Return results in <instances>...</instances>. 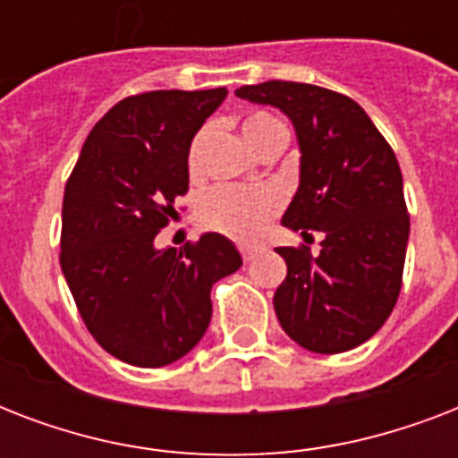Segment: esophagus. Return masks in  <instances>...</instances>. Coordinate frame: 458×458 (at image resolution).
<instances>
[{
  "label": "esophagus",
  "mask_w": 458,
  "mask_h": 458,
  "mask_svg": "<svg viewBox=\"0 0 458 458\" xmlns=\"http://www.w3.org/2000/svg\"><path fill=\"white\" fill-rule=\"evenodd\" d=\"M240 254H242L244 264H250L251 259L257 257V250H254V247H250V244H240Z\"/></svg>",
  "instance_id": "esophagus-1"
}]
</instances>
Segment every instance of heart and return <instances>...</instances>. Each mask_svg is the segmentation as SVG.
Masks as SVG:
<instances>
[{
  "instance_id": "b5f03b06",
  "label": "heart",
  "mask_w": 458,
  "mask_h": 458,
  "mask_svg": "<svg viewBox=\"0 0 458 458\" xmlns=\"http://www.w3.org/2000/svg\"><path fill=\"white\" fill-rule=\"evenodd\" d=\"M244 138L254 149L264 140H268L276 132H287L280 118H276L268 111H254L244 118L242 123ZM211 128H201L194 135L190 152H187V165L190 171L197 173L201 164V152L207 145ZM280 211V194L273 187H240V185H218L208 190L199 201L197 216L204 228L216 230L221 235H228L233 240L251 242L264 235L266 225L273 216Z\"/></svg>"
}]
</instances>
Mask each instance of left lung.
<instances>
[{
  "label": "left lung",
  "mask_w": 458,
  "mask_h": 458,
  "mask_svg": "<svg viewBox=\"0 0 458 458\" xmlns=\"http://www.w3.org/2000/svg\"><path fill=\"white\" fill-rule=\"evenodd\" d=\"M237 97L278 106L301 149L300 190L283 216L320 250L278 247L287 278L273 306L283 330L309 352L340 354L373 337L397 304L409 211L397 157L347 95L306 82L242 85Z\"/></svg>",
  "instance_id": "obj_1"
}]
</instances>
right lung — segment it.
<instances>
[{
    "label": "right lung",
    "instance_id": "add662e5",
    "mask_svg": "<svg viewBox=\"0 0 458 458\" xmlns=\"http://www.w3.org/2000/svg\"><path fill=\"white\" fill-rule=\"evenodd\" d=\"M228 95L154 89L125 97L89 131L64 190L61 271L89 335L121 361L158 369L204 337L211 287L242 266L230 240L207 233L157 250L187 192V152Z\"/></svg>",
    "mask_w": 458,
    "mask_h": 458
}]
</instances>
